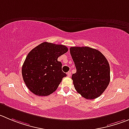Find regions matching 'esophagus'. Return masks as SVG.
Wrapping results in <instances>:
<instances>
[{
  "label": "esophagus",
  "mask_w": 129,
  "mask_h": 129,
  "mask_svg": "<svg viewBox=\"0 0 129 129\" xmlns=\"http://www.w3.org/2000/svg\"><path fill=\"white\" fill-rule=\"evenodd\" d=\"M67 76H68V77H70L71 76V71H69L68 73H67Z\"/></svg>",
  "instance_id": "34e87169"
}]
</instances>
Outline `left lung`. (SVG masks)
<instances>
[{
  "label": "left lung",
  "mask_w": 129,
  "mask_h": 129,
  "mask_svg": "<svg viewBox=\"0 0 129 129\" xmlns=\"http://www.w3.org/2000/svg\"><path fill=\"white\" fill-rule=\"evenodd\" d=\"M70 53L76 68L72 79L77 92L86 99L99 97L110 81L107 59L99 50L88 46L71 47Z\"/></svg>",
  "instance_id": "1"
}]
</instances>
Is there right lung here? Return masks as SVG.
I'll use <instances>...</instances> for the list:
<instances>
[{"label":"right lung","instance_id":"1","mask_svg":"<svg viewBox=\"0 0 129 129\" xmlns=\"http://www.w3.org/2000/svg\"><path fill=\"white\" fill-rule=\"evenodd\" d=\"M68 51L62 44L41 43L32 49L22 66V76L25 85L33 93L47 96L57 89L66 74L62 71L58 58Z\"/></svg>","mask_w":129,"mask_h":129}]
</instances>
